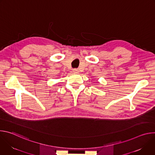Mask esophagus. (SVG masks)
I'll list each match as a JSON object with an SVG mask.
<instances>
[{
  "mask_svg": "<svg viewBox=\"0 0 155 155\" xmlns=\"http://www.w3.org/2000/svg\"><path fill=\"white\" fill-rule=\"evenodd\" d=\"M77 71H78L77 69H73V72H77Z\"/></svg>",
  "mask_w": 155,
  "mask_h": 155,
  "instance_id": "esophagus-1",
  "label": "esophagus"
}]
</instances>
